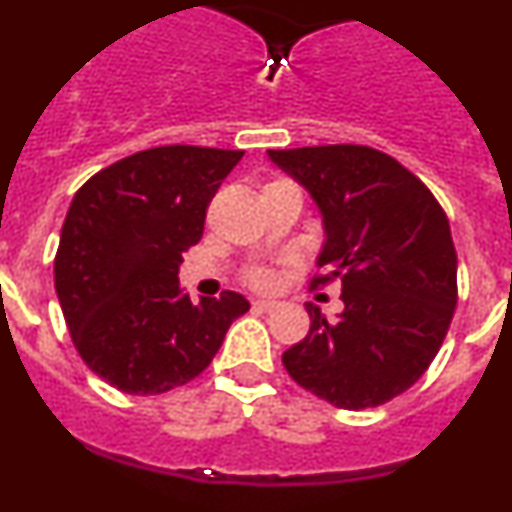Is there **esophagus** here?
I'll return each mask as SVG.
<instances>
[{
  "mask_svg": "<svg viewBox=\"0 0 512 512\" xmlns=\"http://www.w3.org/2000/svg\"><path fill=\"white\" fill-rule=\"evenodd\" d=\"M275 307L277 302H272V299H255V302H252V309H257V312H272Z\"/></svg>",
  "mask_w": 512,
  "mask_h": 512,
  "instance_id": "obj_1",
  "label": "esophagus"
}]
</instances>
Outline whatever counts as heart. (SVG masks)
I'll use <instances>...</instances> for the list:
<instances>
[{
	"instance_id": "obj_1",
	"label": "heart",
	"mask_w": 512,
	"mask_h": 512,
	"mask_svg": "<svg viewBox=\"0 0 512 512\" xmlns=\"http://www.w3.org/2000/svg\"><path fill=\"white\" fill-rule=\"evenodd\" d=\"M245 282L252 289H262V292H267V289H275L280 285V270L270 265L250 267V270L245 272Z\"/></svg>"
}]
</instances>
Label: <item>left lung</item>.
<instances>
[{
	"label": "left lung",
	"mask_w": 512,
	"mask_h": 512,
	"mask_svg": "<svg viewBox=\"0 0 512 512\" xmlns=\"http://www.w3.org/2000/svg\"><path fill=\"white\" fill-rule=\"evenodd\" d=\"M317 200L327 227L312 287L342 282L344 312L307 304L309 332L282 354L302 389L374 409L431 366L458 302L451 225L431 190L389 153L356 143L267 151Z\"/></svg>",
	"instance_id": "obj_1"
}]
</instances>
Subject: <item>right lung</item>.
<instances>
[{"label": "right lung", "instance_id": "obj_1", "mask_svg": "<svg viewBox=\"0 0 512 512\" xmlns=\"http://www.w3.org/2000/svg\"><path fill=\"white\" fill-rule=\"evenodd\" d=\"M245 151L158 146L91 175L71 200L54 282L84 364L123 394L153 396L203 374L250 309L223 292L198 304L180 289L183 252Z\"/></svg>", "mask_w": 512, "mask_h": 512}]
</instances>
